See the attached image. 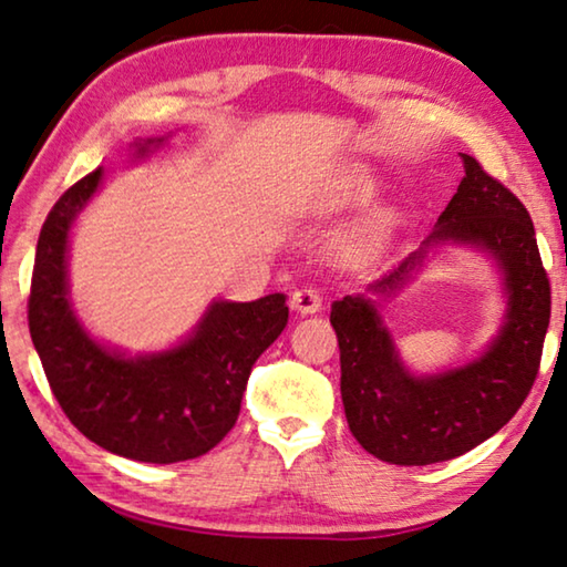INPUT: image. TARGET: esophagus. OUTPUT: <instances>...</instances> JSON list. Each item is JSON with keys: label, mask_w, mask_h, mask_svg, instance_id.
I'll list each match as a JSON object with an SVG mask.
<instances>
[{"label": "esophagus", "mask_w": 567, "mask_h": 567, "mask_svg": "<svg viewBox=\"0 0 567 567\" xmlns=\"http://www.w3.org/2000/svg\"><path fill=\"white\" fill-rule=\"evenodd\" d=\"M292 307L297 312H318L322 307V295L315 287H302V290L292 292Z\"/></svg>", "instance_id": "obj_1"}]
</instances>
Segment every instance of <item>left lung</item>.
<instances>
[{
    "label": "left lung",
    "instance_id": "8db88e82",
    "mask_svg": "<svg viewBox=\"0 0 567 567\" xmlns=\"http://www.w3.org/2000/svg\"><path fill=\"white\" fill-rule=\"evenodd\" d=\"M463 162L465 177L427 243L480 245L501 262L511 310L491 350L445 375L412 378L400 364L375 305L350 295L332 302L344 415L358 443L385 463H443L485 443L520 410L540 370L550 324V280L533 219L475 157L463 155ZM417 260L420 255L408 257L370 290H398Z\"/></svg>",
    "mask_w": 567,
    "mask_h": 567
}]
</instances>
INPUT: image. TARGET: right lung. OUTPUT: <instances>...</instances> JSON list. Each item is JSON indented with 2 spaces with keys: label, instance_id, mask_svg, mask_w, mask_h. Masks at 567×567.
Here are the masks:
<instances>
[{
  "label": "right lung",
  "instance_id": "right-lung-1",
  "mask_svg": "<svg viewBox=\"0 0 567 567\" xmlns=\"http://www.w3.org/2000/svg\"><path fill=\"white\" fill-rule=\"evenodd\" d=\"M100 179L102 167L74 182L44 219L27 300L32 342L52 395L92 443L140 463L199 457L237 422L255 360L287 324L285 295L215 302L185 344L152 358L127 360L100 348L66 300L70 225Z\"/></svg>",
  "mask_w": 567,
  "mask_h": 567
}]
</instances>
